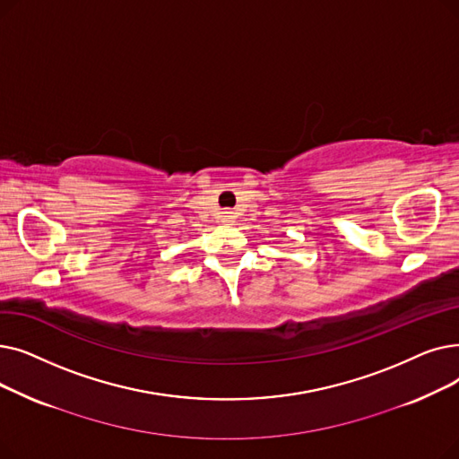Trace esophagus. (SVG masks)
<instances>
[{"label":"esophagus","mask_w":459,"mask_h":459,"mask_svg":"<svg viewBox=\"0 0 459 459\" xmlns=\"http://www.w3.org/2000/svg\"><path fill=\"white\" fill-rule=\"evenodd\" d=\"M221 221H222L224 224L233 222V221H235V212H233V211H224V212L221 214Z\"/></svg>","instance_id":"34e87169"}]
</instances>
